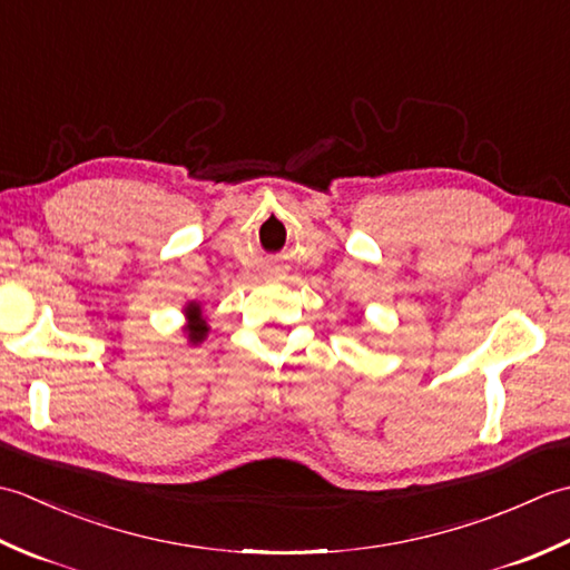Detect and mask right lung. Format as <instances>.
<instances>
[{"instance_id": "add662e5", "label": "right lung", "mask_w": 570, "mask_h": 570, "mask_svg": "<svg viewBox=\"0 0 570 570\" xmlns=\"http://www.w3.org/2000/svg\"><path fill=\"white\" fill-rule=\"evenodd\" d=\"M186 316H188V325H186V335H188V343L190 345H198L205 341V335H208V323L203 321L200 316V304H196V301H190V304L186 306Z\"/></svg>"}]
</instances>
